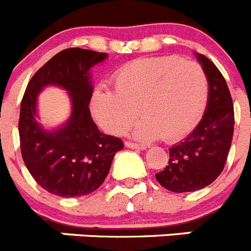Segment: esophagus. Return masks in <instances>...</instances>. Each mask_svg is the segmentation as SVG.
Instances as JSON below:
<instances>
[{
  "instance_id": "esophagus-1",
  "label": "esophagus",
  "mask_w": 251,
  "mask_h": 251,
  "mask_svg": "<svg viewBox=\"0 0 251 251\" xmlns=\"http://www.w3.org/2000/svg\"><path fill=\"white\" fill-rule=\"evenodd\" d=\"M124 145H126V147L136 148V150H146V148H147V146L139 145V143H134V142H130V141H126L124 142Z\"/></svg>"
}]
</instances>
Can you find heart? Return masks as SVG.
I'll return each instance as SVG.
<instances>
[{
	"instance_id": "b5f03b06",
	"label": "heart",
	"mask_w": 251,
	"mask_h": 251,
	"mask_svg": "<svg viewBox=\"0 0 251 251\" xmlns=\"http://www.w3.org/2000/svg\"><path fill=\"white\" fill-rule=\"evenodd\" d=\"M114 89L93 92V117L105 132L121 136L138 117L136 136L177 142L195 129L208 101V79L200 64L177 56L137 59L113 76Z\"/></svg>"
}]
</instances>
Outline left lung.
I'll use <instances>...</instances> for the list:
<instances>
[{"label":"left lung","instance_id":"8db88e82","mask_svg":"<svg viewBox=\"0 0 251 251\" xmlns=\"http://www.w3.org/2000/svg\"><path fill=\"white\" fill-rule=\"evenodd\" d=\"M208 79V101L194 132L170 148V159L156 178L172 192H192L206 187L225 167L234 133V106L225 77L211 60L196 54Z\"/></svg>","mask_w":251,"mask_h":251}]
</instances>
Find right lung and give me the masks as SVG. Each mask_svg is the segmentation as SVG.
<instances>
[{
    "mask_svg": "<svg viewBox=\"0 0 251 251\" xmlns=\"http://www.w3.org/2000/svg\"><path fill=\"white\" fill-rule=\"evenodd\" d=\"M105 57L104 52L86 49L60 51L35 73L22 97V159L35 181L56 196H84L95 191L104 182L115 153L124 147L121 138L103 134L90 114L89 70ZM49 83L65 87L73 104L68 123L54 132L41 130L34 119L37 94Z\"/></svg>",
    "mask_w": 251,
    "mask_h": 251,
    "instance_id": "1",
    "label": "right lung"
}]
</instances>
